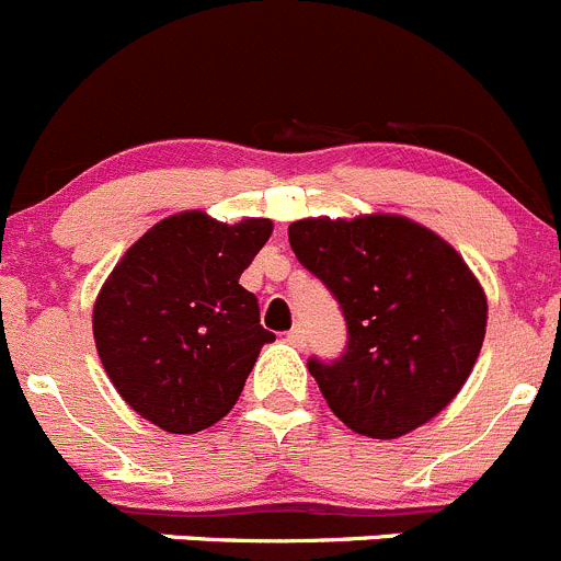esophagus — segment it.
Wrapping results in <instances>:
<instances>
[{"label": "esophagus", "mask_w": 561, "mask_h": 561, "mask_svg": "<svg viewBox=\"0 0 561 561\" xmlns=\"http://www.w3.org/2000/svg\"><path fill=\"white\" fill-rule=\"evenodd\" d=\"M287 340H290L293 345H298V348H305V345H307V334H305V327H293L290 332H287Z\"/></svg>", "instance_id": "34e87169"}]
</instances>
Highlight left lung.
I'll return each mask as SVG.
<instances>
[{
  "mask_svg": "<svg viewBox=\"0 0 561 561\" xmlns=\"http://www.w3.org/2000/svg\"><path fill=\"white\" fill-rule=\"evenodd\" d=\"M287 238L345 318V352L307 363L329 410L357 434L392 439L451 404L486 327L484 290L462 256L401 216L305 218Z\"/></svg>",
  "mask_w": 561,
  "mask_h": 561,
  "instance_id": "obj_1",
  "label": "left lung"
}]
</instances>
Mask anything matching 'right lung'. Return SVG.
<instances>
[{"instance_id":"1","label":"right lung","mask_w":561,"mask_h":561,"mask_svg":"<svg viewBox=\"0 0 561 561\" xmlns=\"http://www.w3.org/2000/svg\"><path fill=\"white\" fill-rule=\"evenodd\" d=\"M271 229L268 218L229 227L180 213L154 224L104 282L96 352L122 399L154 426L196 434L221 421L276 337L240 285Z\"/></svg>"}]
</instances>
